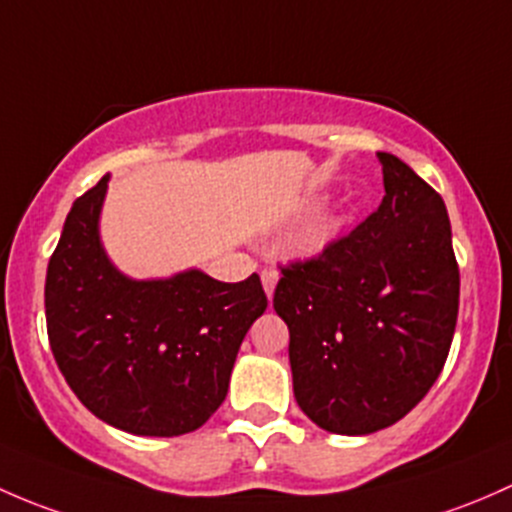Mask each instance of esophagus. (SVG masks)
Listing matches in <instances>:
<instances>
[{"instance_id": "34e87169", "label": "esophagus", "mask_w": 512, "mask_h": 512, "mask_svg": "<svg viewBox=\"0 0 512 512\" xmlns=\"http://www.w3.org/2000/svg\"><path fill=\"white\" fill-rule=\"evenodd\" d=\"M261 283H263V291H266L268 298H271L273 288H276V283H278V271H276V268H271V266L263 268V271H261Z\"/></svg>"}]
</instances>
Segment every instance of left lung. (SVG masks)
<instances>
[{
    "mask_svg": "<svg viewBox=\"0 0 512 512\" xmlns=\"http://www.w3.org/2000/svg\"><path fill=\"white\" fill-rule=\"evenodd\" d=\"M377 160L382 204L318 256L281 263L273 293L291 333L295 402L345 436L412 412L444 370L458 318L444 199L399 157Z\"/></svg>",
    "mask_w": 512,
    "mask_h": 512,
    "instance_id": "left-lung-1",
    "label": "left lung"
}]
</instances>
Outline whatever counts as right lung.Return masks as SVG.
Listing matches in <instances>:
<instances>
[{"mask_svg":"<svg viewBox=\"0 0 512 512\" xmlns=\"http://www.w3.org/2000/svg\"><path fill=\"white\" fill-rule=\"evenodd\" d=\"M108 175L73 202L46 268V333L68 387L105 424L135 436L199 429L224 402L251 323L266 310L258 273L202 271L130 281L98 241Z\"/></svg>","mask_w":512,"mask_h":512,"instance_id":"add662e5","label":"right lung"}]
</instances>
